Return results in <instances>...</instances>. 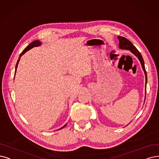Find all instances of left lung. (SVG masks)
Wrapping results in <instances>:
<instances>
[{"label":"left lung","instance_id":"8db88e82","mask_svg":"<svg viewBox=\"0 0 159 159\" xmlns=\"http://www.w3.org/2000/svg\"><path fill=\"white\" fill-rule=\"evenodd\" d=\"M118 39L119 40V46L120 49L130 50L133 54H134L137 57L138 59L139 60V61H140L141 64H142V66L143 68V70L145 75V80H146L145 81V85H146V84H147V80H148L147 72H146V70H145V66H144V61H143V57H142L141 53L139 52V51L136 49V48L134 45H133V44L128 39H126V38L123 37V36H118ZM145 87H146V86H145Z\"/></svg>","mask_w":159,"mask_h":159}]
</instances>
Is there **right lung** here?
Instances as JSON below:
<instances>
[{"label":"right lung","instance_id":"add662e5","mask_svg":"<svg viewBox=\"0 0 159 159\" xmlns=\"http://www.w3.org/2000/svg\"><path fill=\"white\" fill-rule=\"evenodd\" d=\"M41 44V43L39 41V40H35V41H34V42H31L29 45L27 47V48H25V49L23 51V52H21V53L20 54V58H19V59H18V61H17V63H16V68H17V65H18V63H19V61H20V57H21L25 53H26L27 51H29V49H30L31 48H34V47H37V46H39ZM66 125H65L64 126H62V127L61 128V129H63L65 127V126H66Z\"/></svg>","mask_w":159,"mask_h":159}]
</instances>
